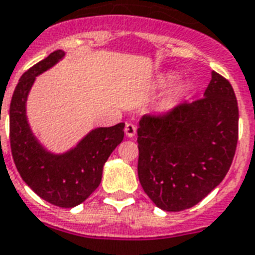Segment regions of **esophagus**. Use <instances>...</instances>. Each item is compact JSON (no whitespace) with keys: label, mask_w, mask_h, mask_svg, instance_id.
<instances>
[{"label":"esophagus","mask_w":255,"mask_h":255,"mask_svg":"<svg viewBox=\"0 0 255 255\" xmlns=\"http://www.w3.org/2000/svg\"><path fill=\"white\" fill-rule=\"evenodd\" d=\"M124 131H126V135L128 137H133L136 133V126L132 123H127L126 124V128H124Z\"/></svg>","instance_id":"34e87169"}]
</instances>
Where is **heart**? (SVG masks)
<instances>
[{
  "label": "heart",
  "mask_w": 255,
  "mask_h": 255,
  "mask_svg": "<svg viewBox=\"0 0 255 255\" xmlns=\"http://www.w3.org/2000/svg\"><path fill=\"white\" fill-rule=\"evenodd\" d=\"M178 79V75L175 73V72H168V73H164L159 77L158 80H156V87L159 88H164V87H168L170 84H172L175 80ZM188 91V84L187 83H179V84H176L172 88V91L170 92V95L167 96L166 99V104H171V103L176 100V99H180V97H183Z\"/></svg>",
  "instance_id": "1"
}]
</instances>
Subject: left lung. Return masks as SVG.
<instances>
[{
    "label": "left lung",
    "instance_id": "8db88e82",
    "mask_svg": "<svg viewBox=\"0 0 255 255\" xmlns=\"http://www.w3.org/2000/svg\"><path fill=\"white\" fill-rule=\"evenodd\" d=\"M238 119L234 89L214 71L205 97L141 118L137 175L159 209H190L222 182L236 155Z\"/></svg>",
    "mask_w": 255,
    "mask_h": 255
}]
</instances>
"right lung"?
Listing matches in <instances>:
<instances>
[{
  "instance_id": "obj_1",
  "label": "right lung",
  "mask_w": 255,
  "mask_h": 255,
  "mask_svg": "<svg viewBox=\"0 0 255 255\" xmlns=\"http://www.w3.org/2000/svg\"><path fill=\"white\" fill-rule=\"evenodd\" d=\"M64 54L54 50L21 76L11 97L9 127L11 155L22 180L44 201L69 209L83 203L99 187L104 163L123 140L124 123L95 128L61 155L40 144L26 119V99L36 76L53 67Z\"/></svg>"
}]
</instances>
